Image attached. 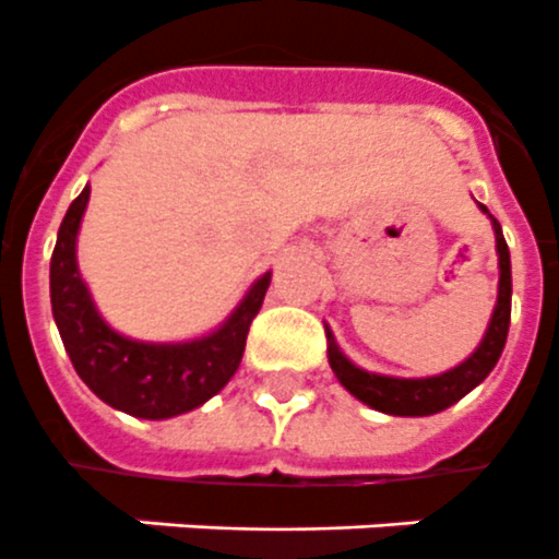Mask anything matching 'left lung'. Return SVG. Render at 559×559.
<instances>
[{"mask_svg": "<svg viewBox=\"0 0 559 559\" xmlns=\"http://www.w3.org/2000/svg\"><path fill=\"white\" fill-rule=\"evenodd\" d=\"M481 210L488 213V207L481 204ZM490 216V213H488ZM493 234H497V251H499V297L497 311L490 317L488 334L479 343V349L473 352L464 364L456 369H450L436 378H386V374H372L357 369L341 355V349L334 346L332 334H329V364H332L337 381L346 390L369 404L372 409H381L386 415H432L448 409L450 404H456L464 399L473 386H479L490 374V369L497 366L499 355L506 349L508 325H511V253H508V242L502 236V227L493 216Z\"/></svg>", "mask_w": 559, "mask_h": 559, "instance_id": "8db88e82", "label": "left lung"}]
</instances>
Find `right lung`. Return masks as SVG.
<instances>
[{
	"label": "right lung",
	"instance_id": "obj_1",
	"mask_svg": "<svg viewBox=\"0 0 559 559\" xmlns=\"http://www.w3.org/2000/svg\"><path fill=\"white\" fill-rule=\"evenodd\" d=\"M88 187L71 202L51 253V311L62 346L88 390L115 409L138 418L190 413L225 386L242 360L248 329L265 300L271 274L259 276L230 320L193 343H135L111 332L80 280L74 242Z\"/></svg>",
	"mask_w": 559,
	"mask_h": 559
}]
</instances>
